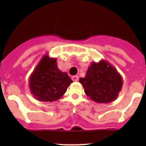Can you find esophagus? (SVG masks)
Listing matches in <instances>:
<instances>
[{"instance_id":"34e87169","label":"esophagus","mask_w":146,"mask_h":146,"mask_svg":"<svg viewBox=\"0 0 146 146\" xmlns=\"http://www.w3.org/2000/svg\"><path fill=\"white\" fill-rule=\"evenodd\" d=\"M72 80L73 81H74V82H77V81H78V80H79V77L77 75H74V76H72Z\"/></svg>"}]
</instances>
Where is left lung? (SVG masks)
Masks as SVG:
<instances>
[{
  "label": "left lung",
  "mask_w": 146,
  "mask_h": 146,
  "mask_svg": "<svg viewBox=\"0 0 146 146\" xmlns=\"http://www.w3.org/2000/svg\"><path fill=\"white\" fill-rule=\"evenodd\" d=\"M79 81L86 95L97 103L115 101L123 86V78L119 72L104 60L92 62L85 77H80Z\"/></svg>",
  "instance_id": "8db88e82"
}]
</instances>
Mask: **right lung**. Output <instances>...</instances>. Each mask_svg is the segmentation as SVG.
I'll return each instance as SVG.
<instances>
[{"label": "right lung", "mask_w": 146, "mask_h": 146, "mask_svg": "<svg viewBox=\"0 0 146 146\" xmlns=\"http://www.w3.org/2000/svg\"><path fill=\"white\" fill-rule=\"evenodd\" d=\"M73 81L58 69L57 60L44 55L29 77V88L36 100L54 102L64 96Z\"/></svg>", "instance_id": "add662e5"}]
</instances>
